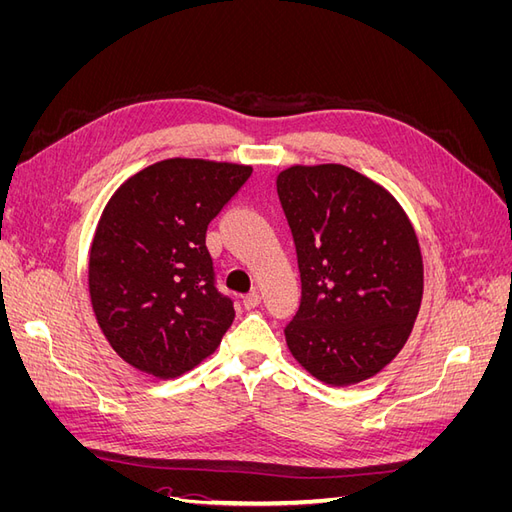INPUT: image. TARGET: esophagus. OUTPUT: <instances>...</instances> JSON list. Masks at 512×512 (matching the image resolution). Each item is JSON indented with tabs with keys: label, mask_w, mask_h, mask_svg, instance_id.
<instances>
[{
	"label": "esophagus",
	"mask_w": 512,
	"mask_h": 512,
	"mask_svg": "<svg viewBox=\"0 0 512 512\" xmlns=\"http://www.w3.org/2000/svg\"><path fill=\"white\" fill-rule=\"evenodd\" d=\"M241 303H243V307H245V309H254V307H258V303H260V294H258L256 290L247 292Z\"/></svg>",
	"instance_id": "34e87169"
}]
</instances>
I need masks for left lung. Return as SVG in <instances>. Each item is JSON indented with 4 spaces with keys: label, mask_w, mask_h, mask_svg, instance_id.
Listing matches in <instances>:
<instances>
[{
    "label": "left lung",
    "mask_w": 512,
    "mask_h": 512,
    "mask_svg": "<svg viewBox=\"0 0 512 512\" xmlns=\"http://www.w3.org/2000/svg\"><path fill=\"white\" fill-rule=\"evenodd\" d=\"M301 277L284 327L309 374L331 386L376 376L404 348L423 297V260L397 200L342 164L277 175Z\"/></svg>",
    "instance_id": "8db88e82"
}]
</instances>
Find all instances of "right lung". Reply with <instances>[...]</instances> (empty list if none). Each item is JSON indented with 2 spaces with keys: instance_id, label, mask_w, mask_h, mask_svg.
Masks as SVG:
<instances>
[{
  "instance_id": "1",
  "label": "right lung",
  "mask_w": 512,
  "mask_h": 512,
  "mask_svg": "<svg viewBox=\"0 0 512 512\" xmlns=\"http://www.w3.org/2000/svg\"><path fill=\"white\" fill-rule=\"evenodd\" d=\"M252 168L162 160L108 200L89 254V294L108 344L132 367L175 378L218 348L235 318L215 282L207 226Z\"/></svg>"
}]
</instances>
